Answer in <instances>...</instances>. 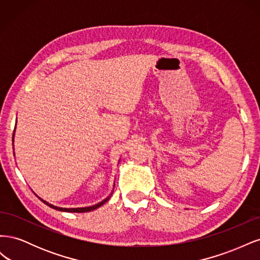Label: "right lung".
Here are the masks:
<instances>
[{
  "instance_id": "add662e5",
  "label": "right lung",
  "mask_w": 260,
  "mask_h": 260,
  "mask_svg": "<svg viewBox=\"0 0 260 260\" xmlns=\"http://www.w3.org/2000/svg\"><path fill=\"white\" fill-rule=\"evenodd\" d=\"M13 141H14V135H13ZM39 199H40V198H39ZM108 199H109V198H107V199H106V200H104L103 202H101V203L96 204V205H93V206H90V207H82V208H60V207H57V206H54V205H52V204H49L48 202L43 201L42 199H40V200H41L44 204H46V205H48L49 207H51V208H53V209H56V210H60V211H68V212H88V211L94 210V209H96V208H99L100 206L103 205V204H104L105 202H107V201H108Z\"/></svg>"
}]
</instances>
